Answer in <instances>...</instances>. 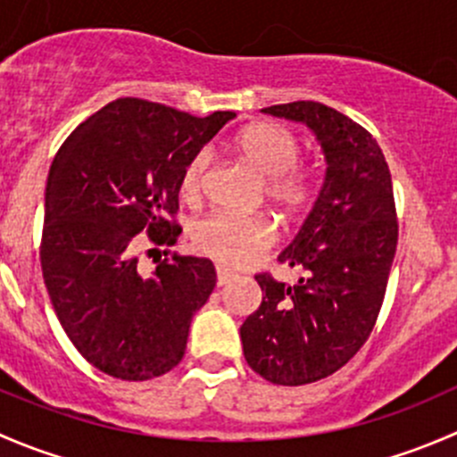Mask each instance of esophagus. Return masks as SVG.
I'll return each mask as SVG.
<instances>
[{
	"instance_id": "34e87169",
	"label": "esophagus",
	"mask_w": 457,
	"mask_h": 457,
	"mask_svg": "<svg viewBox=\"0 0 457 457\" xmlns=\"http://www.w3.org/2000/svg\"><path fill=\"white\" fill-rule=\"evenodd\" d=\"M234 278V274L229 270H225V267H216V285H228L229 280Z\"/></svg>"
}]
</instances>
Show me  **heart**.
I'll return each instance as SVG.
<instances>
[{
    "instance_id": "1",
    "label": "heart",
    "mask_w": 457,
    "mask_h": 457,
    "mask_svg": "<svg viewBox=\"0 0 457 457\" xmlns=\"http://www.w3.org/2000/svg\"><path fill=\"white\" fill-rule=\"evenodd\" d=\"M234 150L265 181V196L285 219H296L314 199L316 183L307 170L294 168L298 141L278 123H254L234 139ZM210 165L205 150L196 152L183 168L179 192L186 201L199 199L203 177ZM276 241V225L265 214L212 212L192 228V243L201 254L220 265L241 267L256 261Z\"/></svg>"
}]
</instances>
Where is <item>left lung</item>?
<instances>
[{"instance_id": "8db88e82", "label": "left lung", "mask_w": 457, "mask_h": 457, "mask_svg": "<svg viewBox=\"0 0 457 457\" xmlns=\"http://www.w3.org/2000/svg\"><path fill=\"white\" fill-rule=\"evenodd\" d=\"M261 112L303 123L325 159L318 199L278 261L305 271L285 285L258 274L262 303L241 325L247 365L274 385L331 376L370 338L398 245L394 186L376 139L338 110L294 101Z\"/></svg>"}]
</instances>
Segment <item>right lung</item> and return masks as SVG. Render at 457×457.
<instances>
[{
    "label": "right lung",
    "mask_w": 457,
    "mask_h": 457,
    "mask_svg": "<svg viewBox=\"0 0 457 457\" xmlns=\"http://www.w3.org/2000/svg\"><path fill=\"white\" fill-rule=\"evenodd\" d=\"M234 117L123 96L59 147L46 183L41 271L63 331L99 371L150 380L181 362L214 265L172 254L143 274L137 234L177 243L181 228L168 216L179 210L183 168Z\"/></svg>",
    "instance_id": "right-lung-1"
}]
</instances>
